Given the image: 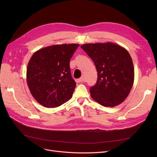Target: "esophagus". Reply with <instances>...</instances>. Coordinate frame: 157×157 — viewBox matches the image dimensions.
I'll use <instances>...</instances> for the list:
<instances>
[{"label": "esophagus", "instance_id": "obj_1", "mask_svg": "<svg viewBox=\"0 0 157 157\" xmlns=\"http://www.w3.org/2000/svg\"><path fill=\"white\" fill-rule=\"evenodd\" d=\"M83 81H84V78H83V77H81L80 78L77 79L76 80V83H81V82H83Z\"/></svg>", "mask_w": 157, "mask_h": 157}]
</instances>
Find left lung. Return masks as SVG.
Listing matches in <instances>:
<instances>
[{"instance_id":"8db88e82","label":"left lung","mask_w":157,"mask_h":157,"mask_svg":"<svg viewBox=\"0 0 157 157\" xmlns=\"http://www.w3.org/2000/svg\"><path fill=\"white\" fill-rule=\"evenodd\" d=\"M98 73L90 89L93 99L105 107L121 104L128 95L134 80L132 60L125 49L112 43L83 44Z\"/></svg>"}]
</instances>
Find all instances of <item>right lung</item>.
Returning a JSON list of instances; mask_svg holds the SVG:
<instances>
[{"label": "right lung", "mask_w": 157, "mask_h": 157, "mask_svg": "<svg viewBox=\"0 0 157 157\" xmlns=\"http://www.w3.org/2000/svg\"><path fill=\"white\" fill-rule=\"evenodd\" d=\"M79 46H51L32 56L27 81L30 93L40 104L56 108L71 99L76 84L71 76L70 60Z\"/></svg>", "instance_id": "add662e5"}]
</instances>
